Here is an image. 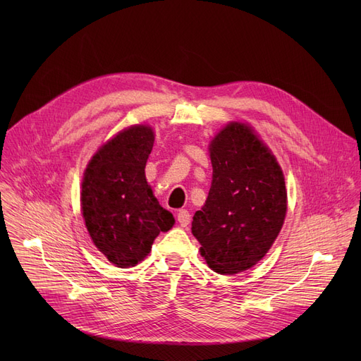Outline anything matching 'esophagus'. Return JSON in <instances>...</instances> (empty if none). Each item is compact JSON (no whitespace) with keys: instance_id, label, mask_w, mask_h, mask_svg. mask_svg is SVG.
<instances>
[{"instance_id":"esophagus-1","label":"esophagus","mask_w":361,"mask_h":361,"mask_svg":"<svg viewBox=\"0 0 361 361\" xmlns=\"http://www.w3.org/2000/svg\"><path fill=\"white\" fill-rule=\"evenodd\" d=\"M177 221L180 222L181 226H187L188 224H190V214H188V211H185V209L178 211V214H177Z\"/></svg>"}]
</instances>
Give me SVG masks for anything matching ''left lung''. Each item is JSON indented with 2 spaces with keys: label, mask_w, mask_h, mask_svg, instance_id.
<instances>
[{
  "label": "left lung",
  "mask_w": 361,
  "mask_h": 361,
  "mask_svg": "<svg viewBox=\"0 0 361 361\" xmlns=\"http://www.w3.org/2000/svg\"><path fill=\"white\" fill-rule=\"evenodd\" d=\"M212 184L193 216L200 255L215 272L238 274L268 253L287 214L286 181L253 130L226 126L211 143Z\"/></svg>",
  "instance_id": "8db88e82"
}]
</instances>
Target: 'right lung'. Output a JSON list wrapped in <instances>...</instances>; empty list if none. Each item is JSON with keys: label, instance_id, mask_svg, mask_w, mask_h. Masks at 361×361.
Here are the masks:
<instances>
[{"label": "right lung", "instance_id": "1", "mask_svg": "<svg viewBox=\"0 0 361 361\" xmlns=\"http://www.w3.org/2000/svg\"><path fill=\"white\" fill-rule=\"evenodd\" d=\"M154 131L133 126L90 159L82 183V212L94 245L118 268L143 260L174 216L158 203L145 177Z\"/></svg>", "mask_w": 361, "mask_h": 361}]
</instances>
